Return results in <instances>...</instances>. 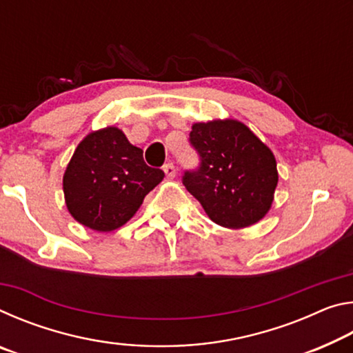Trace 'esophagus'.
<instances>
[{"label":"esophagus","instance_id":"esophagus-1","mask_svg":"<svg viewBox=\"0 0 353 353\" xmlns=\"http://www.w3.org/2000/svg\"><path fill=\"white\" fill-rule=\"evenodd\" d=\"M163 171H165V174L168 179H172L176 176V168H174V165H172V163L163 165Z\"/></svg>","mask_w":353,"mask_h":353}]
</instances>
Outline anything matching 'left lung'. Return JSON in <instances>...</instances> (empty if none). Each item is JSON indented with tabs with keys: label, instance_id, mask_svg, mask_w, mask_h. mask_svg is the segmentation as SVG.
<instances>
[{
	"label": "left lung",
	"instance_id": "8db88e82",
	"mask_svg": "<svg viewBox=\"0 0 353 353\" xmlns=\"http://www.w3.org/2000/svg\"><path fill=\"white\" fill-rule=\"evenodd\" d=\"M190 145L199 166L182 183L213 223L229 229L255 224L271 208L279 174L274 154L235 119L193 124Z\"/></svg>",
	"mask_w": 353,
	"mask_h": 353
}]
</instances>
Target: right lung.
<instances>
[{
  "label": "right lung",
  "instance_id": "obj_1",
  "mask_svg": "<svg viewBox=\"0 0 353 353\" xmlns=\"http://www.w3.org/2000/svg\"><path fill=\"white\" fill-rule=\"evenodd\" d=\"M165 172L143 160L123 130L105 128L88 134L63 174L67 207L76 221L98 232L115 230L134 216L145 196Z\"/></svg>",
  "mask_w": 353,
  "mask_h": 353
}]
</instances>
